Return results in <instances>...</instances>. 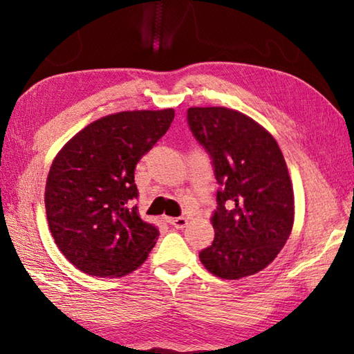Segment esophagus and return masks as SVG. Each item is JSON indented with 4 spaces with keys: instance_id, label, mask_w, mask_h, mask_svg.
Masks as SVG:
<instances>
[{
    "instance_id": "esophagus-1",
    "label": "esophagus",
    "mask_w": 354,
    "mask_h": 354,
    "mask_svg": "<svg viewBox=\"0 0 354 354\" xmlns=\"http://www.w3.org/2000/svg\"><path fill=\"white\" fill-rule=\"evenodd\" d=\"M170 225H173V228L176 230H183L187 225V219L185 217H176V219H171Z\"/></svg>"
}]
</instances>
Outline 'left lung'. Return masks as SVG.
Wrapping results in <instances>:
<instances>
[{
  "label": "left lung",
  "mask_w": 354,
  "mask_h": 354,
  "mask_svg": "<svg viewBox=\"0 0 354 354\" xmlns=\"http://www.w3.org/2000/svg\"><path fill=\"white\" fill-rule=\"evenodd\" d=\"M187 123L219 185L214 240L199 252L202 265L225 280L257 274L281 251L293 225V190L281 150L259 123L228 108H190Z\"/></svg>",
  "instance_id": "left-lung-1"
}]
</instances>
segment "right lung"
<instances>
[{"label":"right lung","mask_w":354,"mask_h":354,"mask_svg":"<svg viewBox=\"0 0 354 354\" xmlns=\"http://www.w3.org/2000/svg\"><path fill=\"white\" fill-rule=\"evenodd\" d=\"M175 111H129L88 124L57 153L45 213L59 250L82 272L123 277L145 263L160 231L140 217L135 167Z\"/></svg>","instance_id":"add662e5"}]
</instances>
